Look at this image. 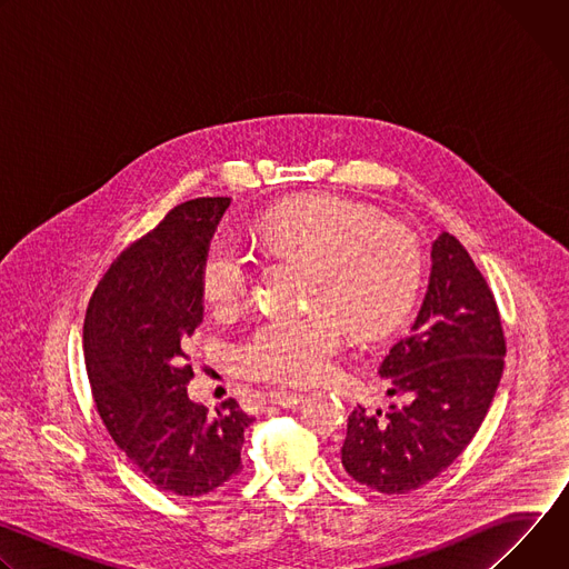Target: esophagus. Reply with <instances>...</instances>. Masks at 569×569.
Masks as SVG:
<instances>
[{
  "instance_id": "obj_1",
  "label": "esophagus",
  "mask_w": 569,
  "mask_h": 569,
  "mask_svg": "<svg viewBox=\"0 0 569 569\" xmlns=\"http://www.w3.org/2000/svg\"><path fill=\"white\" fill-rule=\"evenodd\" d=\"M301 398H303V393H299V391H286V389H277V391H270V393H268V400H270L272 405H279V408H292V405H297Z\"/></svg>"
}]
</instances>
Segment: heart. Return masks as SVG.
<instances>
[{"mask_svg":"<svg viewBox=\"0 0 569 569\" xmlns=\"http://www.w3.org/2000/svg\"><path fill=\"white\" fill-rule=\"evenodd\" d=\"M261 248L308 261L306 315L268 317L240 342V371L266 382L301 385L321 378L347 340L345 321L376 338L412 306L421 254L402 227L342 198H306L272 209L259 222ZM252 257L231 233H218L204 254L200 288L218 315L248 297Z\"/></svg>","mask_w":569,"mask_h":569,"instance_id":"1","label":"heart"}]
</instances>
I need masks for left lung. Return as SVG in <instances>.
Returning <instances> with one entry per match:
<instances>
[{"mask_svg":"<svg viewBox=\"0 0 569 569\" xmlns=\"http://www.w3.org/2000/svg\"><path fill=\"white\" fill-rule=\"evenodd\" d=\"M432 270L410 333L378 373L402 405L351 412L345 470L387 496L410 493L443 472L489 412L505 369V331L493 292L448 231L432 242Z\"/></svg>","mask_w":569,"mask_h":569,"instance_id":"1","label":"left lung"}]
</instances>
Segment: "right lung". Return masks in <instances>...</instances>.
I'll return each instance as SVG.
<instances>
[{
  "instance_id": "right-lung-1",
  "label": "right lung",
  "mask_w": 569,
  "mask_h": 569,
  "mask_svg": "<svg viewBox=\"0 0 569 569\" xmlns=\"http://www.w3.org/2000/svg\"><path fill=\"white\" fill-rule=\"evenodd\" d=\"M231 198L178 204L126 248L99 281L86 315L83 351L97 410L130 461L157 486L200 498L236 477L254 421L233 398L216 412L193 402L184 360L200 327V270Z\"/></svg>"
}]
</instances>
